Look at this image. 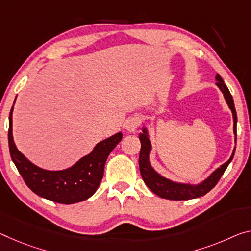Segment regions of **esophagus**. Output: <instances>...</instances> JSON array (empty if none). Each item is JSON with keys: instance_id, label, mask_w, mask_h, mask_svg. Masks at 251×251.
<instances>
[{"instance_id": "esophagus-1", "label": "esophagus", "mask_w": 251, "mask_h": 251, "mask_svg": "<svg viewBox=\"0 0 251 251\" xmlns=\"http://www.w3.org/2000/svg\"><path fill=\"white\" fill-rule=\"evenodd\" d=\"M141 124H142V117L138 116V115H135V116H132L127 119L125 123V128L128 130V132H135Z\"/></svg>"}]
</instances>
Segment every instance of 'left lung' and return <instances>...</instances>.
<instances>
[{
  "instance_id": "8db88e82",
  "label": "left lung",
  "mask_w": 251,
  "mask_h": 251,
  "mask_svg": "<svg viewBox=\"0 0 251 251\" xmlns=\"http://www.w3.org/2000/svg\"><path fill=\"white\" fill-rule=\"evenodd\" d=\"M216 85L222 94H224L225 100L228 105L229 109L232 113L233 118V134H234V142H237V113L236 108H234L233 99L231 94L228 89V87L225 85L224 80L220 77V75H216ZM140 141H141V152H140V171L141 176L144 180L145 184L149 186V189L154 192L156 196L163 199H168V200H190V199H196L204 196L212 190L218 181L220 180L222 174L225 173L226 169L228 168L230 162L232 161L234 151V147L232 151L231 156L228 161L224 164L219 166L213 172L206 176L203 181L197 183V184H190V183H183V182H176L170 180V178L163 176L155 170L150 161V155L152 152V142L150 140V132L147 127H143L142 133H140Z\"/></svg>"
}]
</instances>
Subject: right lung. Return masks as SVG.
Wrapping results in <instances>:
<instances>
[{
    "mask_svg": "<svg viewBox=\"0 0 251 251\" xmlns=\"http://www.w3.org/2000/svg\"><path fill=\"white\" fill-rule=\"evenodd\" d=\"M14 102L9 117V149L12 161L25 184L39 197L57 203L73 204L89 199L100 184L107 157L122 141L123 134L118 132L97 143L89 154L78 160L70 168L58 171L45 170L27 160L15 145L12 133Z\"/></svg>",
    "mask_w": 251,
    "mask_h": 251,
    "instance_id": "right-lung-1",
    "label": "right lung"
}]
</instances>
